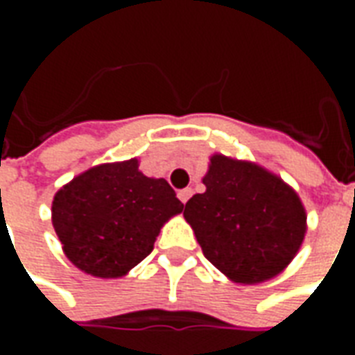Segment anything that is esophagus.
Returning <instances> with one entry per match:
<instances>
[{
  "instance_id": "34e87169",
  "label": "esophagus",
  "mask_w": 355,
  "mask_h": 355,
  "mask_svg": "<svg viewBox=\"0 0 355 355\" xmlns=\"http://www.w3.org/2000/svg\"><path fill=\"white\" fill-rule=\"evenodd\" d=\"M190 196H192V188H184V190H178V200L186 203V201L190 200Z\"/></svg>"
}]
</instances>
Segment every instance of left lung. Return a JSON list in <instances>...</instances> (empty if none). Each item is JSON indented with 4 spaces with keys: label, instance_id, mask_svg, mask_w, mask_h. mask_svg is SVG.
I'll list each match as a JSON object with an SVG mask.
<instances>
[{
    "label": "left lung",
    "instance_id": "obj_1",
    "mask_svg": "<svg viewBox=\"0 0 355 355\" xmlns=\"http://www.w3.org/2000/svg\"><path fill=\"white\" fill-rule=\"evenodd\" d=\"M205 192L184 218L213 266L236 283H261L287 266L302 245L306 213L293 188L249 162L213 155Z\"/></svg>",
    "mask_w": 355,
    "mask_h": 355
}]
</instances>
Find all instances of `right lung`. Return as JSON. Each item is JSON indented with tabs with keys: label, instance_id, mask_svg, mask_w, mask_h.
<instances>
[{
	"label": "right lung",
	"instance_id": "right-lung-1",
	"mask_svg": "<svg viewBox=\"0 0 355 355\" xmlns=\"http://www.w3.org/2000/svg\"><path fill=\"white\" fill-rule=\"evenodd\" d=\"M182 209L165 178H148L129 159L93 167L60 188L53 226L80 270L119 277L152 253L163 224Z\"/></svg>",
	"mask_w": 355,
	"mask_h": 355
}]
</instances>
